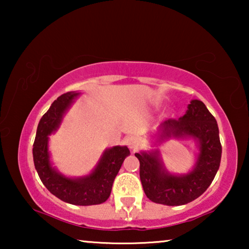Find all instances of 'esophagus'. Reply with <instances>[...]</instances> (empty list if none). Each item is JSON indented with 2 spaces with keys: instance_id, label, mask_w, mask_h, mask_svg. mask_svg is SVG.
Masks as SVG:
<instances>
[{
  "instance_id": "34e87169",
  "label": "esophagus",
  "mask_w": 249,
  "mask_h": 249,
  "mask_svg": "<svg viewBox=\"0 0 249 249\" xmlns=\"http://www.w3.org/2000/svg\"><path fill=\"white\" fill-rule=\"evenodd\" d=\"M125 142H127L128 147L130 149H136L139 146V139L136 136H129L125 139Z\"/></svg>"
}]
</instances>
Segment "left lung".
Segmentation results:
<instances>
[{"mask_svg":"<svg viewBox=\"0 0 249 249\" xmlns=\"http://www.w3.org/2000/svg\"><path fill=\"white\" fill-rule=\"evenodd\" d=\"M187 108L178 120L169 119L159 125L154 146L172 137L193 139L198 147V154L188 173L170 172L158 148L135 154L141 163L139 177L142 189L154 203L179 206L193 202L209 188L219 170L222 146L215 118L199 100L190 101Z\"/></svg>","mask_w":249,"mask_h":249,"instance_id":"8db88e82","label":"left lung"}]
</instances>
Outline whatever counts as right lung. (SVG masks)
<instances>
[{
  "label": "right lung",
  "mask_w": 249,
  "mask_h": 249,
  "mask_svg": "<svg viewBox=\"0 0 249 249\" xmlns=\"http://www.w3.org/2000/svg\"><path fill=\"white\" fill-rule=\"evenodd\" d=\"M79 95V91H68L61 95L39 120L33 146L34 164L44 186L57 198L73 205H97L110 197L115 177L130 151L127 146L107 148L93 171L78 178L64 176L52 165L49 136L57 130L64 114Z\"/></svg>",
  "instance_id": "right-lung-1"
}]
</instances>
